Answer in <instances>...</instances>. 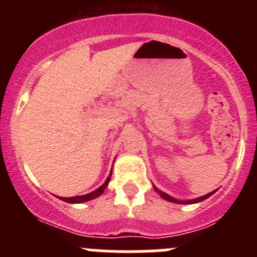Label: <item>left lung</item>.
I'll list each match as a JSON object with an SVG mask.
<instances>
[{
	"mask_svg": "<svg viewBox=\"0 0 257 257\" xmlns=\"http://www.w3.org/2000/svg\"><path fill=\"white\" fill-rule=\"evenodd\" d=\"M153 188H154V190L157 191V193L159 194V195L162 196V198L164 199V200L170 201V203H175V204H195V203H200V201H203V200H205V199L210 198V196H211L212 194H214L215 191H216V190H214V191H211V193L206 194V195L200 196V198H196V199H191V200H178V199H175V198H173V196L168 195V194L164 193V191L159 190V189H158L157 186L153 185Z\"/></svg>",
	"mask_w": 257,
	"mask_h": 257,
	"instance_id": "left-lung-1",
	"label": "left lung"
}]
</instances>
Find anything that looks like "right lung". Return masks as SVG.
<instances>
[{
	"instance_id": "right-lung-1",
	"label": "right lung",
	"mask_w": 257,
	"mask_h": 257,
	"mask_svg": "<svg viewBox=\"0 0 257 257\" xmlns=\"http://www.w3.org/2000/svg\"><path fill=\"white\" fill-rule=\"evenodd\" d=\"M110 177H112V172H110L109 177L107 178V180H105L104 183H103L102 185L99 186V188L95 189L94 191H92V193L85 194V195H77V196H72V198H62V196H58V199H61V200L66 201V203H71V204H80V203H84V201H89V200H92V199L98 198V196L102 195L103 191H104L105 189H107L108 184H109Z\"/></svg>"
}]
</instances>
